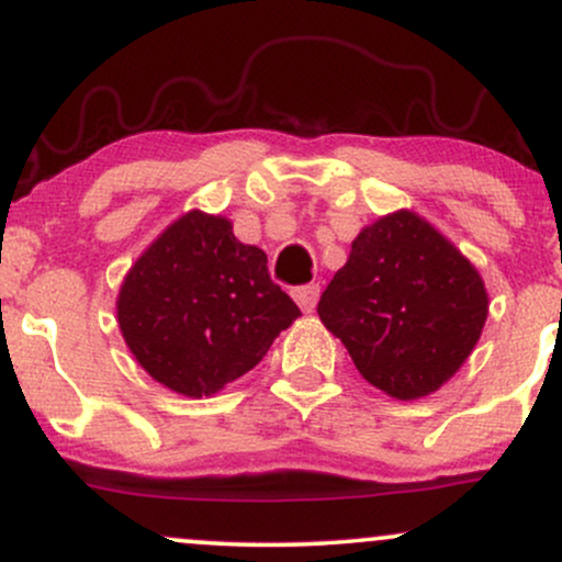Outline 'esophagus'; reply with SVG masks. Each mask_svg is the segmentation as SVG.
<instances>
[{
    "label": "esophagus",
    "instance_id": "34e87169",
    "mask_svg": "<svg viewBox=\"0 0 562 562\" xmlns=\"http://www.w3.org/2000/svg\"><path fill=\"white\" fill-rule=\"evenodd\" d=\"M293 299L303 308V312H314V306H317V301H319V285L317 282H312V285L293 288Z\"/></svg>",
    "mask_w": 562,
    "mask_h": 562
}]
</instances>
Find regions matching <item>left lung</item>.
Instances as JSON below:
<instances>
[{"label": "left lung", "mask_w": 562, "mask_h": 562, "mask_svg": "<svg viewBox=\"0 0 562 562\" xmlns=\"http://www.w3.org/2000/svg\"><path fill=\"white\" fill-rule=\"evenodd\" d=\"M317 314L367 383L406 402L460 370L481 338L488 295L441 232L396 211L359 232Z\"/></svg>", "instance_id": "8db88e82"}]
</instances>
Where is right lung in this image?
I'll return each instance as SVG.
<instances>
[{
    "label": "right lung",
    "mask_w": 562,
    "mask_h": 562,
    "mask_svg": "<svg viewBox=\"0 0 562 562\" xmlns=\"http://www.w3.org/2000/svg\"><path fill=\"white\" fill-rule=\"evenodd\" d=\"M299 314L269 277L267 254L203 211L177 218L119 293V327L134 359L192 398L214 396L254 370Z\"/></svg>",
    "instance_id": "add662e5"
}]
</instances>
